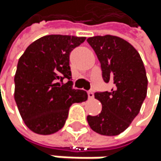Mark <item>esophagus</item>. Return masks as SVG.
Listing matches in <instances>:
<instances>
[{"label": "esophagus", "mask_w": 161, "mask_h": 161, "mask_svg": "<svg viewBox=\"0 0 161 161\" xmlns=\"http://www.w3.org/2000/svg\"><path fill=\"white\" fill-rule=\"evenodd\" d=\"M88 97H89V98H92V97H94V92H92V90H90L88 92Z\"/></svg>", "instance_id": "34e87169"}]
</instances>
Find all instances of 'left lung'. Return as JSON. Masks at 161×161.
Returning <instances> with one entry per match:
<instances>
[{
    "label": "left lung",
    "mask_w": 161,
    "mask_h": 161,
    "mask_svg": "<svg viewBox=\"0 0 161 161\" xmlns=\"http://www.w3.org/2000/svg\"><path fill=\"white\" fill-rule=\"evenodd\" d=\"M87 41L100 62L104 82L113 84L110 92H95L102 110L97 116L89 115L87 121L101 135H118L131 124L146 98L145 66L137 50L121 37L97 36Z\"/></svg>",
    "instance_id": "obj_1"
}]
</instances>
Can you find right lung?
Returning a JSON list of instances; mask_svg holds the SVG:
<instances>
[{
    "mask_svg": "<svg viewBox=\"0 0 161 161\" xmlns=\"http://www.w3.org/2000/svg\"><path fill=\"white\" fill-rule=\"evenodd\" d=\"M84 36L50 35L30 44L20 57L14 76V98L26 125L48 135L64 125L71 104L86 101L87 92L72 88L70 52ZM69 81L64 84L62 80Z\"/></svg>",
    "mask_w": 161,
    "mask_h": 161,
    "instance_id": "add662e5",
    "label": "right lung"
}]
</instances>
